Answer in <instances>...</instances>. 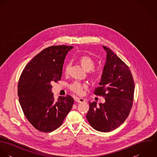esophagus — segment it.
Segmentation results:
<instances>
[{
  "instance_id": "34e87169",
  "label": "esophagus",
  "mask_w": 157,
  "mask_h": 157,
  "mask_svg": "<svg viewBox=\"0 0 157 157\" xmlns=\"http://www.w3.org/2000/svg\"><path fill=\"white\" fill-rule=\"evenodd\" d=\"M75 101H76L78 103H83L85 101V100L83 98H78V97H77L75 98Z\"/></svg>"
}]
</instances>
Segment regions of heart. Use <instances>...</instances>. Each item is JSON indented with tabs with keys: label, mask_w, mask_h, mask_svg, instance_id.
Instances as JSON below:
<instances>
[{
	"label": "heart",
	"mask_w": 157,
	"mask_h": 157,
	"mask_svg": "<svg viewBox=\"0 0 157 157\" xmlns=\"http://www.w3.org/2000/svg\"><path fill=\"white\" fill-rule=\"evenodd\" d=\"M78 62L80 63L81 66L86 71H91L95 67V62L94 59L91 57H90V56H88V55H82L80 56L78 58ZM70 68H71V63H67L64 67V72L65 74H67L69 73ZM92 74H94V73H92ZM85 86V85H82L78 82H74L71 85L70 88L74 92L80 94L82 93L83 89Z\"/></svg>",
	"instance_id": "obj_1"
}]
</instances>
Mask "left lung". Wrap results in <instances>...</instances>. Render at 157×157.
Segmentation results:
<instances>
[{"instance_id": "left-lung-1", "label": "left lung", "mask_w": 157, "mask_h": 157, "mask_svg": "<svg viewBox=\"0 0 157 157\" xmlns=\"http://www.w3.org/2000/svg\"><path fill=\"white\" fill-rule=\"evenodd\" d=\"M106 52L100 86L95 95L105 97V102L97 105L90 103L86 118L96 131L110 132L119 127L127 118L131 110L135 85L129 67L109 48L103 46Z\"/></svg>"}]
</instances>
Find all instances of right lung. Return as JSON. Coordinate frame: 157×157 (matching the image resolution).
<instances>
[{"label":"right lung","instance_id":"1","mask_svg":"<svg viewBox=\"0 0 157 157\" xmlns=\"http://www.w3.org/2000/svg\"><path fill=\"white\" fill-rule=\"evenodd\" d=\"M72 48L66 45L46 48L23 70L18 83L19 103L27 120L40 131L57 129L72 109L73 98L67 95L55 100L51 83L61 79L64 60Z\"/></svg>","mask_w":157,"mask_h":157}]
</instances>
